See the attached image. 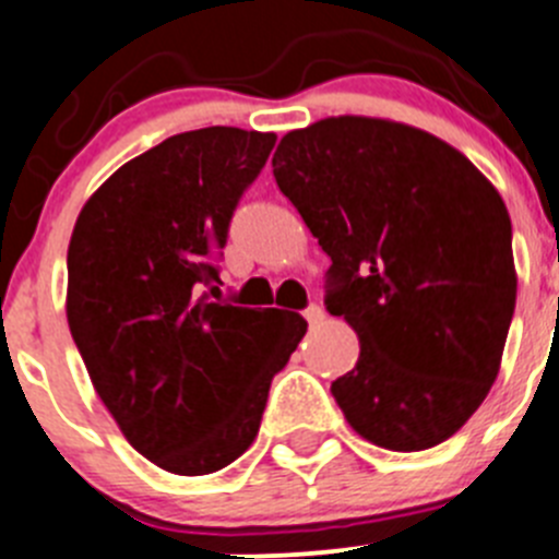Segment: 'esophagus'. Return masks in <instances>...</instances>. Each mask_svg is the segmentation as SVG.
Returning a JSON list of instances; mask_svg holds the SVG:
<instances>
[{"label":"esophagus","instance_id":"1","mask_svg":"<svg viewBox=\"0 0 559 559\" xmlns=\"http://www.w3.org/2000/svg\"><path fill=\"white\" fill-rule=\"evenodd\" d=\"M305 319H307V324H310V326H319L321 321H324V310H321L319 305H310L305 310Z\"/></svg>","mask_w":559,"mask_h":559}]
</instances>
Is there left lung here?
Returning <instances> with one entry per match:
<instances>
[{
    "label": "left lung",
    "instance_id": "8db88e82",
    "mask_svg": "<svg viewBox=\"0 0 559 559\" xmlns=\"http://www.w3.org/2000/svg\"><path fill=\"white\" fill-rule=\"evenodd\" d=\"M271 166L332 260L326 310L360 337L332 382L346 421L391 452L452 438L496 382L515 310L496 188L440 138L362 116L288 132Z\"/></svg>",
    "mask_w": 559,
    "mask_h": 559
}]
</instances>
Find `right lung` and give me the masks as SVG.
Segmentation results:
<instances>
[{"label":"right lung","mask_w":559,"mask_h":559,"mask_svg":"<svg viewBox=\"0 0 559 559\" xmlns=\"http://www.w3.org/2000/svg\"><path fill=\"white\" fill-rule=\"evenodd\" d=\"M274 132L204 127L132 157L85 202L69 243V330L132 449L202 477L258 438L299 313L204 299L229 222Z\"/></svg>","instance_id":"add662e5"}]
</instances>
